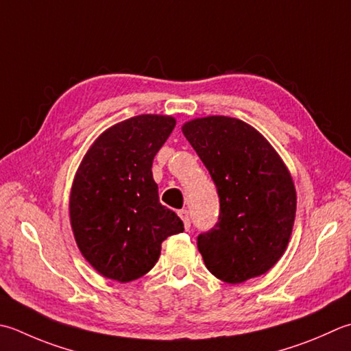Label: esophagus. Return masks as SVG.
Listing matches in <instances>:
<instances>
[{
    "label": "esophagus",
    "instance_id": "esophagus-1",
    "mask_svg": "<svg viewBox=\"0 0 351 351\" xmlns=\"http://www.w3.org/2000/svg\"><path fill=\"white\" fill-rule=\"evenodd\" d=\"M178 215H180V217L182 219V222H184L185 230H190V225H191V222H190L189 211H187V210H180V211H178Z\"/></svg>",
    "mask_w": 351,
    "mask_h": 351
}]
</instances>
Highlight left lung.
Segmentation results:
<instances>
[{
	"mask_svg": "<svg viewBox=\"0 0 351 351\" xmlns=\"http://www.w3.org/2000/svg\"><path fill=\"white\" fill-rule=\"evenodd\" d=\"M185 138L210 171L219 219L197 236L207 269L225 283L262 276L289 242L297 195L285 162L263 135L231 117L213 115L182 126Z\"/></svg>",
	"mask_w": 351,
	"mask_h": 351,
	"instance_id": "8db88e82",
	"label": "left lung"
}]
</instances>
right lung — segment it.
<instances>
[{
    "mask_svg": "<svg viewBox=\"0 0 351 351\" xmlns=\"http://www.w3.org/2000/svg\"><path fill=\"white\" fill-rule=\"evenodd\" d=\"M176 125L167 115H136L109 128L75 173L70 217L84 257L106 278L128 283L158 262L161 243L184 231L160 204L152 162Z\"/></svg>",
    "mask_w": 351,
    "mask_h": 351,
    "instance_id": "1",
    "label": "right lung"
}]
</instances>
